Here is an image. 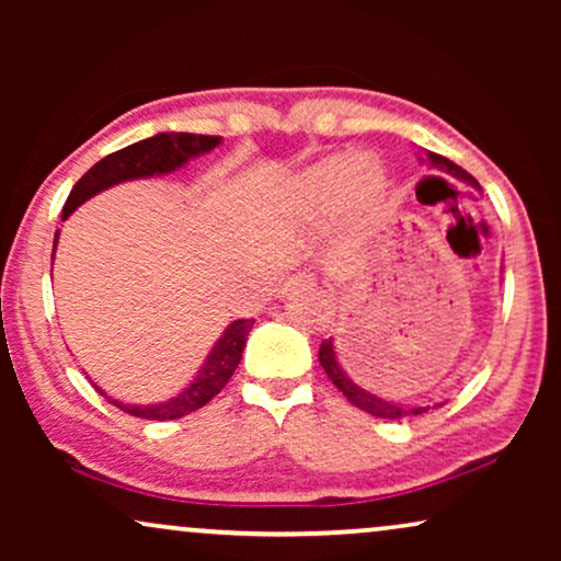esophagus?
<instances>
[{
    "instance_id": "34e87169",
    "label": "esophagus",
    "mask_w": 561,
    "mask_h": 561,
    "mask_svg": "<svg viewBox=\"0 0 561 561\" xmlns=\"http://www.w3.org/2000/svg\"><path fill=\"white\" fill-rule=\"evenodd\" d=\"M317 288V278L313 275H306V273H298V275H290V278H286L280 283L278 288V296L280 298H288L298 294V290H313Z\"/></svg>"
}]
</instances>
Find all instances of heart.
<instances>
[{
  "label": "heart",
  "mask_w": 561,
  "mask_h": 561,
  "mask_svg": "<svg viewBox=\"0 0 561 561\" xmlns=\"http://www.w3.org/2000/svg\"><path fill=\"white\" fill-rule=\"evenodd\" d=\"M386 191V173L375 158L336 152L321 158L288 183L280 211L294 225H313L340 204L350 225H363Z\"/></svg>",
  "instance_id": "1"
}]
</instances>
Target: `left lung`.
<instances>
[{
	"mask_svg": "<svg viewBox=\"0 0 561 561\" xmlns=\"http://www.w3.org/2000/svg\"><path fill=\"white\" fill-rule=\"evenodd\" d=\"M426 160H428V165H432V168H439V171L455 175V179H459V181H467V183H470V186H478V181H474L467 171H462V168H459L457 163H451L449 158L436 156V152H426ZM319 363H321V367H324V373L329 375V380H332L334 386L342 390V396L347 398L352 405H357V409H363L365 413H370V416L398 419V421H401V419H411V416H419V413H426L428 411V405L393 403V401H386V398L370 393V390L363 388V386H357V382L350 378V373L344 370V365L340 363V357H336L332 336L321 342ZM439 405H444V403H436L434 409H439Z\"/></svg>",
	"mask_w": 561,
	"mask_h": 561,
	"instance_id": "8db88e82",
	"label": "left lung"
}]
</instances>
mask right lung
I'll return each instance as SVG.
<instances>
[{"instance_id":"obj_1","label":"right lung","mask_w":561,"mask_h":561,"mask_svg":"<svg viewBox=\"0 0 561 561\" xmlns=\"http://www.w3.org/2000/svg\"><path fill=\"white\" fill-rule=\"evenodd\" d=\"M221 142V137L214 135H191V133H160L152 135L148 140H140L135 145H127L112 156L99 160L94 168H89L76 183L71 196L64 206L60 219H68L79 209L83 202H89L91 196L102 194V191L117 186V183L135 181V179H150V175L160 173H173L181 165H186L191 158L211 152ZM58 232L53 240V255H56ZM255 319H237L225 329V334L219 336L209 355H206L202 370L194 375V380L181 390L179 396L168 398V401L150 403V405H135V403H122L114 401L112 396H106L102 388H96L106 401L117 405L129 416L148 419V421H173L181 416H188L211 401L221 388L227 386L232 373L237 370L242 359V350L248 344V334Z\"/></svg>"}]
</instances>
